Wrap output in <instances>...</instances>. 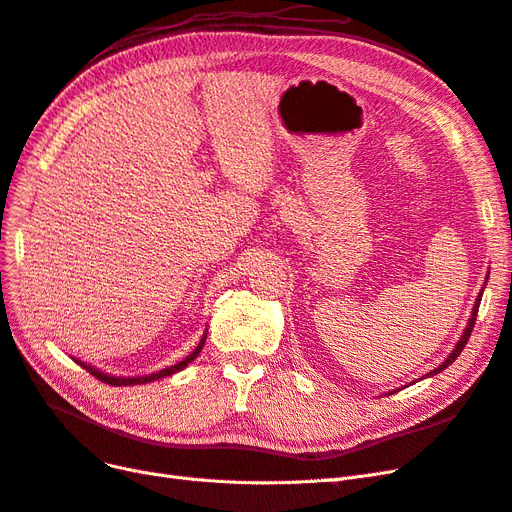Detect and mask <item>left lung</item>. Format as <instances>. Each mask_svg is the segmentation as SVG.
I'll list each match as a JSON object with an SVG mask.
<instances>
[{
    "label": "left lung",
    "instance_id": "8db88e82",
    "mask_svg": "<svg viewBox=\"0 0 512 512\" xmlns=\"http://www.w3.org/2000/svg\"><path fill=\"white\" fill-rule=\"evenodd\" d=\"M489 279V273H487V277H485V281ZM483 290H485V286H483ZM483 290L479 292V296H477V301H474V307H472V313H470V317H468V324H466V328H464V332H462V337H460V341L455 343V347H453V351L451 354L445 358V362L443 364H438L434 370H430V375H426V377H434V375H438V373H443V370L449 366V364H453L455 362V358L462 354V349L466 347V343H468V339H470V332H472V328H474V322H477V313H479V305H481V298H483ZM424 377V379H426ZM417 383V381H415ZM396 392V390H394ZM394 392H387V394H394Z\"/></svg>",
    "mask_w": 512,
    "mask_h": 512
}]
</instances>
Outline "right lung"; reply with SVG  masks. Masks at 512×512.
Wrapping results in <instances>:
<instances>
[{
  "label": "right lung",
  "instance_id": "obj_1",
  "mask_svg": "<svg viewBox=\"0 0 512 512\" xmlns=\"http://www.w3.org/2000/svg\"><path fill=\"white\" fill-rule=\"evenodd\" d=\"M205 339H207V330L203 332V337H201L199 345L195 347V351H192L190 356H186L184 360L175 362V364H171V366H167V368H163V370H156V373L139 375V377H116V375H110V373H103V370H99V368H95V366H91V364H86V362H82V360H76V358H74V360H76L82 368H86L88 373L95 375L99 381H103V383H110V385H144V383H152V381H158V379L171 377V375H175V373H180V370H184L192 360H195V358L201 354V349H203V345H205Z\"/></svg>",
  "mask_w": 512,
  "mask_h": 512
}]
</instances>
